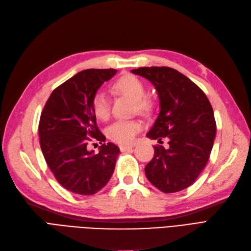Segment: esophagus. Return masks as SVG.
I'll return each mask as SVG.
<instances>
[{"instance_id":"obj_1","label":"esophagus","mask_w":251,"mask_h":251,"mask_svg":"<svg viewBox=\"0 0 251 251\" xmlns=\"http://www.w3.org/2000/svg\"><path fill=\"white\" fill-rule=\"evenodd\" d=\"M135 147V144H129V145H119L120 150H123V151H129V150H132Z\"/></svg>"}]
</instances>
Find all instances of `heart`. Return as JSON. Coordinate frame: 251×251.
Returning a JSON list of instances; mask_svg holds the SVG:
<instances>
[{
    "mask_svg": "<svg viewBox=\"0 0 251 251\" xmlns=\"http://www.w3.org/2000/svg\"><path fill=\"white\" fill-rule=\"evenodd\" d=\"M118 93L134 101L137 112L148 114L153 108V101L146 95V85L141 79L134 75H126L115 84ZM92 108L95 116L100 120H107L110 116V101L105 92H97L93 98ZM142 124L139 120H117L107 128V136L119 144H128L134 141L141 131Z\"/></svg>",
    "mask_w": 251,
    "mask_h": 251,
    "instance_id": "1",
    "label": "heart"
}]
</instances>
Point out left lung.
I'll return each instance as SVG.
<instances>
[{
    "label": "left lung",
    "mask_w": 251,
    "mask_h": 251,
    "mask_svg": "<svg viewBox=\"0 0 251 251\" xmlns=\"http://www.w3.org/2000/svg\"><path fill=\"white\" fill-rule=\"evenodd\" d=\"M151 82L158 95L159 113L147 137L156 145L153 158L145 167L152 185L165 194L192 185L209 159L216 134L211 104L204 92L185 75L169 67H142L132 70Z\"/></svg>",
    "instance_id": "obj_1"
}]
</instances>
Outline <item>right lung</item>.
<instances>
[{
    "label": "right lung",
    "instance_id": "add662e5",
    "mask_svg": "<svg viewBox=\"0 0 251 251\" xmlns=\"http://www.w3.org/2000/svg\"><path fill=\"white\" fill-rule=\"evenodd\" d=\"M117 72L87 69L68 79L50 95L39 123L40 146L57 182L71 193L92 196L111 178L119 148L103 143L98 154L88 151L92 136L105 142L92 108L95 94Z\"/></svg>",
    "mask_w": 251,
    "mask_h": 251
}]
</instances>
